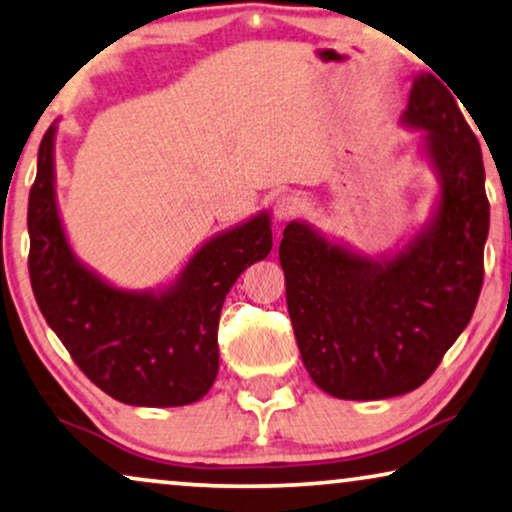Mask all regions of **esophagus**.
<instances>
[{"label":"esophagus","mask_w":512,"mask_h":512,"mask_svg":"<svg viewBox=\"0 0 512 512\" xmlns=\"http://www.w3.org/2000/svg\"><path fill=\"white\" fill-rule=\"evenodd\" d=\"M297 213H299V199L292 197V194H283V197H278L276 206H273V215H276L278 222H287Z\"/></svg>","instance_id":"1"}]
</instances>
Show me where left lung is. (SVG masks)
<instances>
[{
    "mask_svg": "<svg viewBox=\"0 0 512 512\" xmlns=\"http://www.w3.org/2000/svg\"><path fill=\"white\" fill-rule=\"evenodd\" d=\"M401 125L422 132L438 194L406 243L378 257L304 220L278 257L287 311L313 383L336 399L373 401L420 387L469 325L482 287L489 201L480 143L434 74L413 78Z\"/></svg>",
    "mask_w": 512,
    "mask_h": 512,
    "instance_id": "left-lung-1",
    "label": "left lung"
}]
</instances>
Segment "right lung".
Returning <instances> with one entry per match:
<instances>
[{
    "label": "right lung",
    "mask_w": 512,
    "mask_h": 512,
    "mask_svg": "<svg viewBox=\"0 0 512 512\" xmlns=\"http://www.w3.org/2000/svg\"><path fill=\"white\" fill-rule=\"evenodd\" d=\"M55 134L39 146L30 190V278L48 327L109 397L171 408L199 401L218 376V322L236 278L271 253V218L215 234L169 285L125 290L83 264L69 246L55 194Z\"/></svg>",
    "instance_id": "1"
}]
</instances>
